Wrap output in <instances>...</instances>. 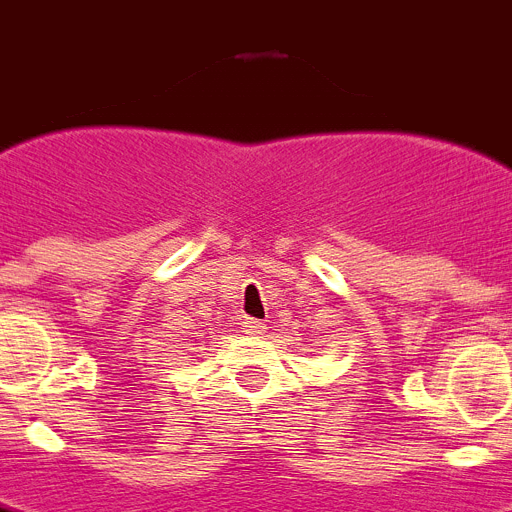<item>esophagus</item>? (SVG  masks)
<instances>
[{"label":"esophagus","mask_w":512,"mask_h":512,"mask_svg":"<svg viewBox=\"0 0 512 512\" xmlns=\"http://www.w3.org/2000/svg\"><path fill=\"white\" fill-rule=\"evenodd\" d=\"M264 328H266V325L261 323V320H256V318L243 320V330H246V333H251V336H259V333H264Z\"/></svg>","instance_id":"1"}]
</instances>
